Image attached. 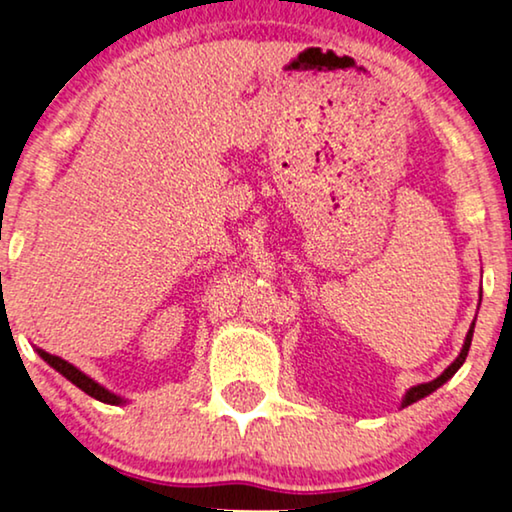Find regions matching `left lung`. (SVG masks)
<instances>
[{
	"mask_svg": "<svg viewBox=\"0 0 512 512\" xmlns=\"http://www.w3.org/2000/svg\"><path fill=\"white\" fill-rule=\"evenodd\" d=\"M473 327L475 325H470V330H468V335H466V342H463V349H461V353H459V358L454 360L452 365L447 367L445 372L440 374L438 379H433V381H428V384H419V386H414V388H410V391H407V395H405V400H403V407H407V405H412V403H417V400H421V398H426L428 393H433L435 388H440L442 384H445V381L452 377V374L459 370V367L463 365V360H466V356H468V349H470V342H473Z\"/></svg>",
	"mask_w": 512,
	"mask_h": 512,
	"instance_id": "1",
	"label": "left lung"
}]
</instances>
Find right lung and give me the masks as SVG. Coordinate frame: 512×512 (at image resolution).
<instances>
[{
	"label": "right lung",
	"mask_w": 512,
	"mask_h": 512,
	"mask_svg": "<svg viewBox=\"0 0 512 512\" xmlns=\"http://www.w3.org/2000/svg\"><path fill=\"white\" fill-rule=\"evenodd\" d=\"M37 353L46 360V363H49V365L53 367V370H58L60 374H63V377L70 379L74 386H79L81 391L91 395V398L100 400V403H107V405H121V403H124V400H121L119 395H114V393L105 391V388H102L100 384H95V381H93L91 377H86L84 372H79L77 367L67 363V360L58 358V356H51V353H46L44 349H37Z\"/></svg>",
	"instance_id": "right-lung-1"
}]
</instances>
